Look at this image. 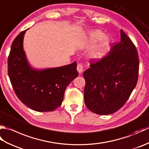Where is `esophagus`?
<instances>
[{"label": "esophagus", "mask_w": 149, "mask_h": 149, "mask_svg": "<svg viewBox=\"0 0 149 149\" xmlns=\"http://www.w3.org/2000/svg\"><path fill=\"white\" fill-rule=\"evenodd\" d=\"M77 70L78 72L80 74H81L83 72V70H84V67H83V65L82 64H78L77 66Z\"/></svg>", "instance_id": "1"}]
</instances>
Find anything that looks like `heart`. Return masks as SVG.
Listing matches in <instances>:
<instances>
[{
    "mask_svg": "<svg viewBox=\"0 0 149 149\" xmlns=\"http://www.w3.org/2000/svg\"><path fill=\"white\" fill-rule=\"evenodd\" d=\"M104 36V34L99 31H91L88 33V43L90 45H95L99 41L93 52V56L95 58H101L108 52L111 40L109 36Z\"/></svg>",
    "mask_w": 149,
    "mask_h": 149,
    "instance_id": "1",
    "label": "heart"
}]
</instances>
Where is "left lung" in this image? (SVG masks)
<instances>
[{
	"instance_id": "obj_1",
	"label": "left lung",
	"mask_w": 149,
	"mask_h": 149,
	"mask_svg": "<svg viewBox=\"0 0 149 149\" xmlns=\"http://www.w3.org/2000/svg\"><path fill=\"white\" fill-rule=\"evenodd\" d=\"M120 42L99 61L83 72L84 102L91 112L107 115L117 111L138 81L139 59L131 39L120 30Z\"/></svg>"
}]
</instances>
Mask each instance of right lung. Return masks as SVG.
<instances>
[{"label":"right lung","mask_w":149,"mask_h":149,"mask_svg":"<svg viewBox=\"0 0 149 149\" xmlns=\"http://www.w3.org/2000/svg\"><path fill=\"white\" fill-rule=\"evenodd\" d=\"M26 29L13 42L8 60V75L22 102L39 112L52 111L61 105L66 88L78 76L77 63L56 68L35 69L23 48Z\"/></svg>","instance_id":"obj_1"}]
</instances>
